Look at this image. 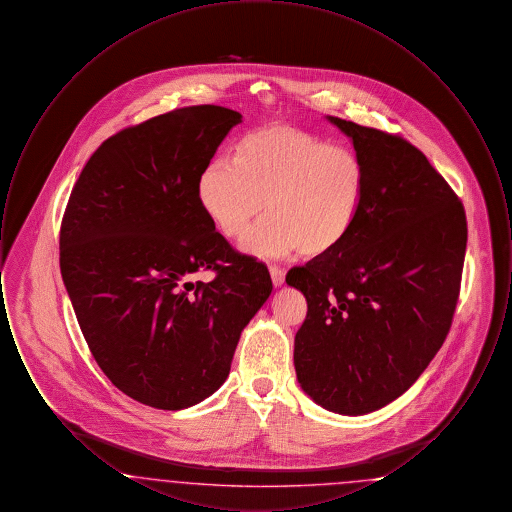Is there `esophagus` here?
Wrapping results in <instances>:
<instances>
[{
    "instance_id": "34e87169",
    "label": "esophagus",
    "mask_w": 512,
    "mask_h": 512,
    "mask_svg": "<svg viewBox=\"0 0 512 512\" xmlns=\"http://www.w3.org/2000/svg\"><path fill=\"white\" fill-rule=\"evenodd\" d=\"M268 272H270V278H272L274 288H280V286L284 284V268L270 267L268 268Z\"/></svg>"
}]
</instances>
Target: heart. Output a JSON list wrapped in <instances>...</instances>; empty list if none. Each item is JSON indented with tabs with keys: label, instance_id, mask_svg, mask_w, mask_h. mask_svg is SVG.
I'll list each match as a JSON object with an SVG mask.
<instances>
[{
	"label": "heart",
	"instance_id": "heart-1",
	"mask_svg": "<svg viewBox=\"0 0 512 512\" xmlns=\"http://www.w3.org/2000/svg\"><path fill=\"white\" fill-rule=\"evenodd\" d=\"M195 194L203 215L232 242L244 238L267 205L270 217L249 234L245 253L278 259L299 251L318 259L353 232L365 205L366 167L349 147L272 124L245 134L236 159L209 161Z\"/></svg>",
	"mask_w": 512,
	"mask_h": 512
}]
</instances>
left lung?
I'll list each match as a JSON object with an SVG mask.
<instances>
[{
	"label": "left lung",
	"mask_w": 512,
	"mask_h": 512,
	"mask_svg": "<svg viewBox=\"0 0 512 512\" xmlns=\"http://www.w3.org/2000/svg\"><path fill=\"white\" fill-rule=\"evenodd\" d=\"M326 119L365 163V205L336 251L286 276L309 307L293 365L317 405L359 416L409 390L445 341L461 288L466 217L420 149Z\"/></svg>",
	"instance_id": "left-lung-1"
}]
</instances>
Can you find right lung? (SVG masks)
Masks as SVG:
<instances>
[{"mask_svg": "<svg viewBox=\"0 0 512 512\" xmlns=\"http://www.w3.org/2000/svg\"><path fill=\"white\" fill-rule=\"evenodd\" d=\"M238 111L195 105L111 136L80 172L61 224V276L105 376L163 411L224 384L267 267L234 251L197 203V176ZM215 269L205 285L191 276Z\"/></svg>", "mask_w": 512, "mask_h": 512, "instance_id": "1", "label": "right lung"}]
</instances>
